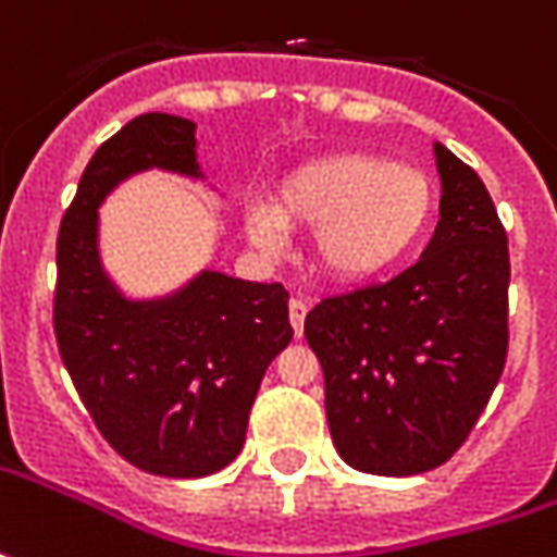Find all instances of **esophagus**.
<instances>
[{
	"instance_id": "34e87169",
	"label": "esophagus",
	"mask_w": 557,
	"mask_h": 557,
	"mask_svg": "<svg viewBox=\"0 0 557 557\" xmlns=\"http://www.w3.org/2000/svg\"><path fill=\"white\" fill-rule=\"evenodd\" d=\"M305 314H308V301L293 298V301H289V323H293L296 336H301V333H305Z\"/></svg>"
}]
</instances>
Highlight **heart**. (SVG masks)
<instances>
[{
    "mask_svg": "<svg viewBox=\"0 0 557 557\" xmlns=\"http://www.w3.org/2000/svg\"><path fill=\"white\" fill-rule=\"evenodd\" d=\"M437 212L432 175L379 153H333L293 169L271 206L246 219L259 249H277L283 231H311L317 274L367 283L392 271L425 237Z\"/></svg>",
    "mask_w": 557,
    "mask_h": 557,
    "instance_id": "b5f03b06",
    "label": "heart"
}]
</instances>
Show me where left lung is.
I'll list each match as a JSON object with an SVG mask.
<instances>
[{
  "instance_id": "8db88e82",
  "label": "left lung",
  "mask_w": 557,
  "mask_h": 557,
  "mask_svg": "<svg viewBox=\"0 0 557 557\" xmlns=\"http://www.w3.org/2000/svg\"><path fill=\"white\" fill-rule=\"evenodd\" d=\"M434 157L444 194L422 259L388 283L323 298L305 317L333 444L367 474L444 466L506 367V227L471 165L444 145Z\"/></svg>"
}]
</instances>
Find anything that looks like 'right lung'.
<instances>
[{"mask_svg":"<svg viewBox=\"0 0 557 557\" xmlns=\"http://www.w3.org/2000/svg\"><path fill=\"white\" fill-rule=\"evenodd\" d=\"M197 125L145 113L95 150L58 231L54 336L98 432L135 469L202 478L237 459L264 370L289 345V293L202 271L125 298L101 268L98 206L141 169L200 175Z\"/></svg>","mask_w":557,"mask_h":557,"instance_id":"obj_1","label":"right lung"}]
</instances>
